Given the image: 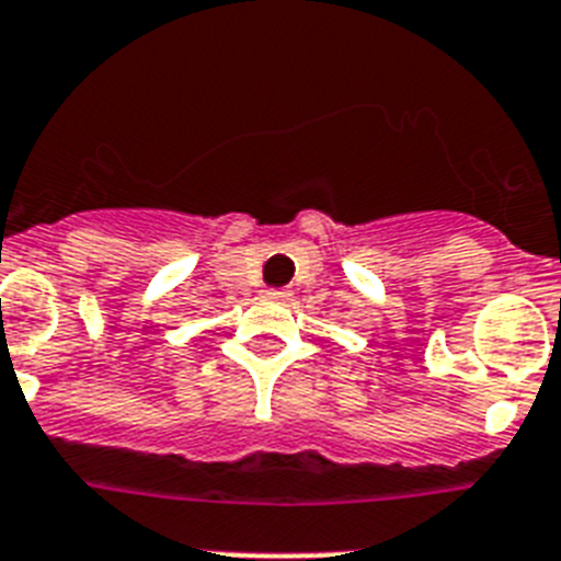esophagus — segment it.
<instances>
[{
	"label": "esophagus",
	"mask_w": 561,
	"mask_h": 561,
	"mask_svg": "<svg viewBox=\"0 0 561 561\" xmlns=\"http://www.w3.org/2000/svg\"><path fill=\"white\" fill-rule=\"evenodd\" d=\"M265 296L271 299V302H285L290 294H288V290H282V288H271Z\"/></svg>",
	"instance_id": "obj_1"
}]
</instances>
